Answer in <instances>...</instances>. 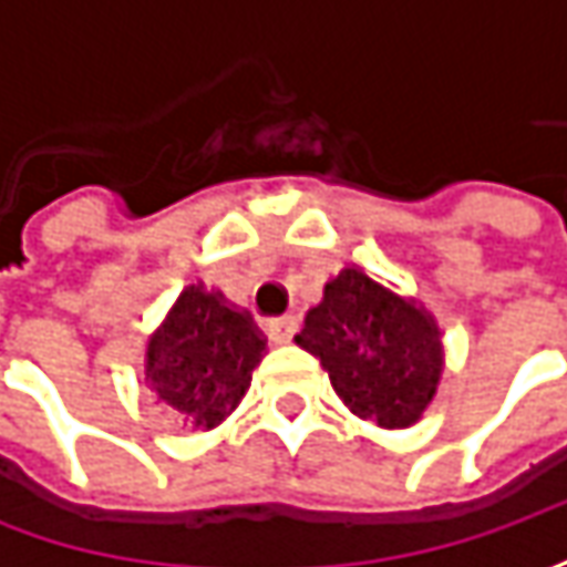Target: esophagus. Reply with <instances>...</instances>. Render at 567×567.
Returning a JSON list of instances; mask_svg holds the SVG:
<instances>
[{
	"label": "esophagus",
	"mask_w": 567,
	"mask_h": 567,
	"mask_svg": "<svg viewBox=\"0 0 567 567\" xmlns=\"http://www.w3.org/2000/svg\"><path fill=\"white\" fill-rule=\"evenodd\" d=\"M296 331H299V318L296 316H280L268 321V334L277 343H290L296 338Z\"/></svg>",
	"instance_id": "esophagus-1"
}]
</instances>
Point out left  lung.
<instances>
[{
    "label": "left lung",
    "mask_w": 567,
    "mask_h": 567,
    "mask_svg": "<svg viewBox=\"0 0 567 567\" xmlns=\"http://www.w3.org/2000/svg\"><path fill=\"white\" fill-rule=\"evenodd\" d=\"M296 343L318 357L347 410L381 429L420 423L445 372L435 316L360 265L324 284Z\"/></svg>",
    "instance_id": "left-lung-1"
}]
</instances>
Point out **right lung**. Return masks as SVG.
<instances>
[{
    "label": "right lung",
    "mask_w": 567,
    "mask_h": 567,
    "mask_svg": "<svg viewBox=\"0 0 567 567\" xmlns=\"http://www.w3.org/2000/svg\"><path fill=\"white\" fill-rule=\"evenodd\" d=\"M265 353L251 312L195 280L144 343V381L176 423L214 429L246 398Z\"/></svg>",
    "instance_id": "obj_1"
}]
</instances>
